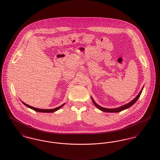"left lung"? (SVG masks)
Wrapping results in <instances>:
<instances>
[{"label": "left lung", "mask_w": 160, "mask_h": 160, "mask_svg": "<svg viewBox=\"0 0 160 160\" xmlns=\"http://www.w3.org/2000/svg\"><path fill=\"white\" fill-rule=\"evenodd\" d=\"M143 88H144V86H142V88L141 91L139 92V94H138V95L136 96V97H135L134 99H133L131 102H130L129 103L126 104H124V105H123V106H120V107H118V108H117L109 109V108H103V107H102V106H100V105H98V104L96 103V102L94 101V99L92 98V97H91V98H92V102H93V103L94 104V105H95L98 109H100V111H103V112H119L122 111L123 110H125V109H128L129 108L131 107L133 104H134L135 103V102L138 100V99L139 98V97H140V95H141L142 91V89H143Z\"/></svg>", "instance_id": "left-lung-1"}]
</instances>
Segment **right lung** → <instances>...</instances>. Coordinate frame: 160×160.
I'll use <instances>...</instances> for the list:
<instances>
[{"mask_svg":"<svg viewBox=\"0 0 160 160\" xmlns=\"http://www.w3.org/2000/svg\"><path fill=\"white\" fill-rule=\"evenodd\" d=\"M23 104H25L27 107H28L29 108H30V109H32V110H34V111H37V112H45V113H51V112H56L57 111H58V109H60L62 107H63V106H64V104L65 103L63 104H62L61 106H58V107H57L56 108H54V109H38V108H34V107H32V106H29L28 104H27L25 103H24V102H23L22 101H21Z\"/></svg>","mask_w":160,"mask_h":160,"instance_id":"right-lung-1","label":"right lung"}]
</instances>
